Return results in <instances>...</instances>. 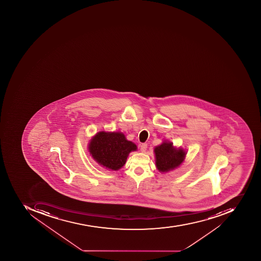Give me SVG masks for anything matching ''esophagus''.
<instances>
[{"mask_svg":"<svg viewBox=\"0 0 261 261\" xmlns=\"http://www.w3.org/2000/svg\"><path fill=\"white\" fill-rule=\"evenodd\" d=\"M147 148H148V144L146 143H144V144H141V151L142 152H145V151L147 150Z\"/></svg>","mask_w":261,"mask_h":261,"instance_id":"esophagus-1","label":"esophagus"}]
</instances>
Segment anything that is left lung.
<instances>
[{"mask_svg":"<svg viewBox=\"0 0 261 261\" xmlns=\"http://www.w3.org/2000/svg\"><path fill=\"white\" fill-rule=\"evenodd\" d=\"M154 152L156 168L162 172H168L179 167L186 155L182 148H174L171 142H164L155 147Z\"/></svg>","mask_w":261,"mask_h":261,"instance_id":"left-lung-1","label":"left lung"}]
</instances>
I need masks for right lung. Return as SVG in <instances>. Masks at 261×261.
Masks as SVG:
<instances>
[{
	"mask_svg": "<svg viewBox=\"0 0 261 261\" xmlns=\"http://www.w3.org/2000/svg\"><path fill=\"white\" fill-rule=\"evenodd\" d=\"M89 150L99 165L116 171L124 166L128 154L137 150V145L127 141L123 133L100 132L92 139Z\"/></svg>",
	"mask_w": 261,
	"mask_h": 261,
	"instance_id": "1",
	"label": "right lung"
}]
</instances>
